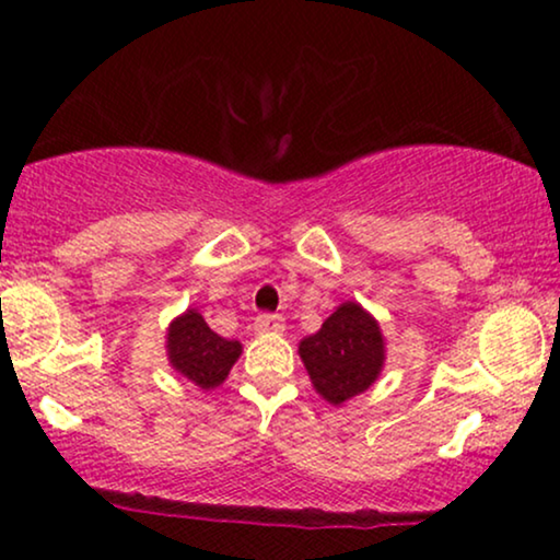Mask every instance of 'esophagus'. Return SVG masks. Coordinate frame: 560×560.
<instances>
[{
	"label": "esophagus",
	"instance_id": "1",
	"mask_svg": "<svg viewBox=\"0 0 560 560\" xmlns=\"http://www.w3.org/2000/svg\"><path fill=\"white\" fill-rule=\"evenodd\" d=\"M284 331V318L271 316V313H262L255 318V334H281Z\"/></svg>",
	"mask_w": 560,
	"mask_h": 560
}]
</instances>
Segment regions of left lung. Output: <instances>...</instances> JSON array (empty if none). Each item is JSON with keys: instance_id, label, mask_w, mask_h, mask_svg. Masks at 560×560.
Listing matches in <instances>:
<instances>
[{"instance_id": "8db88e82", "label": "left lung", "mask_w": 560, "mask_h": 560, "mask_svg": "<svg viewBox=\"0 0 560 560\" xmlns=\"http://www.w3.org/2000/svg\"><path fill=\"white\" fill-rule=\"evenodd\" d=\"M300 358L313 389L331 405H345L374 387L387 361L378 320L355 300H347L320 329L300 342Z\"/></svg>"}]
</instances>
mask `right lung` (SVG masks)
Instances as JSON below:
<instances>
[{
	"mask_svg": "<svg viewBox=\"0 0 560 560\" xmlns=\"http://www.w3.org/2000/svg\"><path fill=\"white\" fill-rule=\"evenodd\" d=\"M165 350L171 369L178 376L189 378L202 392H210L226 382L231 365L242 355V342L215 334L202 313L189 307L168 324Z\"/></svg>",
	"mask_w": 560,
	"mask_h": 560,
	"instance_id": "add662e5",
	"label": "right lung"
}]
</instances>
